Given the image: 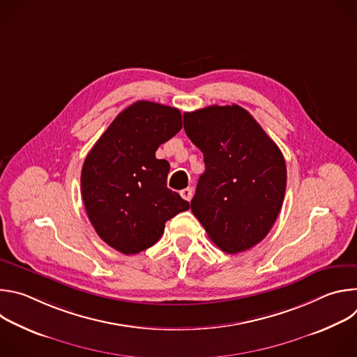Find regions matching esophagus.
I'll use <instances>...</instances> for the list:
<instances>
[{"instance_id": "34e87169", "label": "esophagus", "mask_w": 357, "mask_h": 357, "mask_svg": "<svg viewBox=\"0 0 357 357\" xmlns=\"http://www.w3.org/2000/svg\"><path fill=\"white\" fill-rule=\"evenodd\" d=\"M181 196L185 199V200H190L192 199V189L190 188H185L181 190Z\"/></svg>"}]
</instances>
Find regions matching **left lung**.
I'll use <instances>...</instances> for the list:
<instances>
[{
  "instance_id": "left-lung-1",
  "label": "left lung",
  "mask_w": 357,
  "mask_h": 357,
  "mask_svg": "<svg viewBox=\"0 0 357 357\" xmlns=\"http://www.w3.org/2000/svg\"><path fill=\"white\" fill-rule=\"evenodd\" d=\"M203 152L205 172L190 209L209 238L229 254L245 251L271 230L287 188L282 152L243 107L211 106L183 114Z\"/></svg>"
}]
</instances>
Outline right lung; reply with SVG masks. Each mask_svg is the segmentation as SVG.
<instances>
[{
    "instance_id": "obj_1",
    "label": "right lung",
    "mask_w": 357,
    "mask_h": 357,
    "mask_svg": "<svg viewBox=\"0 0 357 357\" xmlns=\"http://www.w3.org/2000/svg\"><path fill=\"white\" fill-rule=\"evenodd\" d=\"M181 128L178 109L135 101L84 160L80 183L87 216L100 238L127 256L155 244L165 223L189 209L167 188L168 161L155 158L158 146Z\"/></svg>"
}]
</instances>
